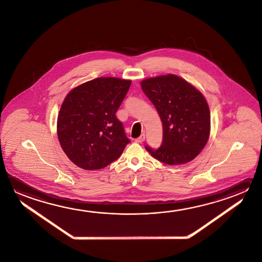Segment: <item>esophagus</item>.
I'll list each match as a JSON object with an SVG mask.
<instances>
[{
    "instance_id": "34e87169",
    "label": "esophagus",
    "mask_w": 262,
    "mask_h": 262,
    "mask_svg": "<svg viewBox=\"0 0 262 262\" xmlns=\"http://www.w3.org/2000/svg\"><path fill=\"white\" fill-rule=\"evenodd\" d=\"M144 140H145V135L143 134V135H141L139 138H136V140H135V141L137 143H142Z\"/></svg>"
}]
</instances>
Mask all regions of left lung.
Returning a JSON list of instances; mask_svg holds the SVG:
<instances>
[{"label": "left lung", "instance_id": "8db88e82", "mask_svg": "<svg viewBox=\"0 0 262 262\" xmlns=\"http://www.w3.org/2000/svg\"><path fill=\"white\" fill-rule=\"evenodd\" d=\"M141 88L162 120L163 138L158 149H146L158 161L179 165L194 160L208 142L209 105L204 96L176 75L141 81Z\"/></svg>", "mask_w": 262, "mask_h": 262}]
</instances>
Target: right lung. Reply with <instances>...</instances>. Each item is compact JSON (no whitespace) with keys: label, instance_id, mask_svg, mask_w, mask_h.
<instances>
[{"label":"right lung","instance_id":"add662e5","mask_svg":"<svg viewBox=\"0 0 262 262\" xmlns=\"http://www.w3.org/2000/svg\"><path fill=\"white\" fill-rule=\"evenodd\" d=\"M130 85L131 80L98 77L66 97L58 115V138L77 166L99 170L122 155L130 140L115 114Z\"/></svg>","mask_w":262,"mask_h":262}]
</instances>
